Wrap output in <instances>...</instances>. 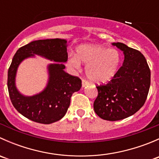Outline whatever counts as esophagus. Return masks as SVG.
<instances>
[{
	"instance_id": "34e87169",
	"label": "esophagus",
	"mask_w": 159,
	"mask_h": 159,
	"mask_svg": "<svg viewBox=\"0 0 159 159\" xmlns=\"http://www.w3.org/2000/svg\"><path fill=\"white\" fill-rule=\"evenodd\" d=\"M81 84H82V88H85L86 86H89V83L87 81H85V80H82V83H81Z\"/></svg>"
}]
</instances>
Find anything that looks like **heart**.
<instances>
[{"label":"heart","instance_id":"heart-1","mask_svg":"<svg viewBox=\"0 0 159 159\" xmlns=\"http://www.w3.org/2000/svg\"><path fill=\"white\" fill-rule=\"evenodd\" d=\"M86 64L85 73L94 83H105L111 79L121 63V54L116 49H109L98 44H82L77 48L76 55L71 54L68 63L75 68Z\"/></svg>","mask_w":159,"mask_h":159}]
</instances>
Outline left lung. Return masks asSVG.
Instances as JSON below:
<instances>
[{
	"label": "left lung",
	"mask_w": 159,
	"mask_h": 159,
	"mask_svg": "<svg viewBox=\"0 0 159 159\" xmlns=\"http://www.w3.org/2000/svg\"><path fill=\"white\" fill-rule=\"evenodd\" d=\"M123 51L122 66L106 84L97 86L94 110L101 118L118 121L134 115L145 104L151 83V71L140 51L123 43H112Z\"/></svg>",
	"instance_id": "8db88e82"
}]
</instances>
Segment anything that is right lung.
<instances>
[{
    "label": "right lung",
    "mask_w": 159,
    "mask_h": 159,
    "mask_svg": "<svg viewBox=\"0 0 159 159\" xmlns=\"http://www.w3.org/2000/svg\"><path fill=\"white\" fill-rule=\"evenodd\" d=\"M67 47L65 39L38 40L20 48L14 54L7 73V89L14 107L25 118L47 125L59 121L69 108L72 94L81 89V79L64 70V63L68 61ZM35 55L55 63L48 66L49 81L45 89L32 96H25L16 87V75L20 64Z\"/></svg>",
    "instance_id": "right-lung-1"
}]
</instances>
